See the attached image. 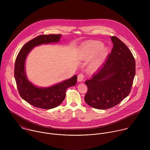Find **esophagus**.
<instances>
[{
	"label": "esophagus",
	"mask_w": 150,
	"mask_h": 150,
	"mask_svg": "<svg viewBox=\"0 0 150 150\" xmlns=\"http://www.w3.org/2000/svg\"><path fill=\"white\" fill-rule=\"evenodd\" d=\"M84 77H85V76H84V75L83 74H82V73L79 74L78 75V77H77V80H78V81L81 82V81L84 80Z\"/></svg>",
	"instance_id": "esophagus-1"
}]
</instances>
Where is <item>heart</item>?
<instances>
[{
	"label": "heart",
	"mask_w": 150,
	"mask_h": 150,
	"mask_svg": "<svg viewBox=\"0 0 150 150\" xmlns=\"http://www.w3.org/2000/svg\"><path fill=\"white\" fill-rule=\"evenodd\" d=\"M99 51V57L92 63L91 66L92 69H96L100 64L102 59L107 54V48L103 47V44L99 41H92L86 43L82 48L81 56L82 58L86 59H91L97 55Z\"/></svg>",
	"instance_id": "obj_1"
}]
</instances>
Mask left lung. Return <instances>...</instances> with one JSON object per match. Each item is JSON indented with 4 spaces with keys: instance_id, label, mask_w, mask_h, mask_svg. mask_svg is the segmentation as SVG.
I'll return each instance as SVG.
<instances>
[{
    "instance_id": "left-lung-1",
    "label": "left lung",
    "mask_w": 150,
    "mask_h": 150,
    "mask_svg": "<svg viewBox=\"0 0 150 150\" xmlns=\"http://www.w3.org/2000/svg\"><path fill=\"white\" fill-rule=\"evenodd\" d=\"M111 39L113 48L107 60L85 83L84 100L97 109L114 107L128 96L136 73L135 60L128 47L116 36Z\"/></svg>"
}]
</instances>
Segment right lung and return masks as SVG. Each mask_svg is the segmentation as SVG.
Masks as SVG:
<instances>
[{
	"instance_id": "right-lung-1",
	"label": "right lung",
	"mask_w": 150,
	"mask_h": 150,
	"mask_svg": "<svg viewBox=\"0 0 150 150\" xmlns=\"http://www.w3.org/2000/svg\"><path fill=\"white\" fill-rule=\"evenodd\" d=\"M62 35H42L26 43L20 50L15 62L14 77L18 92L22 98L30 105L43 109L58 106L64 99L66 91L75 86L77 76H74L56 85L48 88H39L33 85L27 79L25 71V59L35 46L59 41Z\"/></svg>"
}]
</instances>
